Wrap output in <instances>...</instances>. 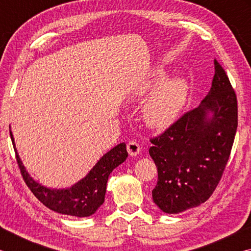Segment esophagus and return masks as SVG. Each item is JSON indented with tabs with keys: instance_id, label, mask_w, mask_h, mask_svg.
<instances>
[{
	"instance_id": "obj_1",
	"label": "esophagus",
	"mask_w": 251,
	"mask_h": 251,
	"mask_svg": "<svg viewBox=\"0 0 251 251\" xmlns=\"http://www.w3.org/2000/svg\"><path fill=\"white\" fill-rule=\"evenodd\" d=\"M127 151L130 156H137L141 152V146L135 141H131L127 144Z\"/></svg>"
}]
</instances>
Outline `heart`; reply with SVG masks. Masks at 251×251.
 Instances as JSON below:
<instances>
[{
  "label": "heart",
  "mask_w": 251,
  "mask_h": 251,
  "mask_svg": "<svg viewBox=\"0 0 251 251\" xmlns=\"http://www.w3.org/2000/svg\"><path fill=\"white\" fill-rule=\"evenodd\" d=\"M164 74H156L151 90L157 87L143 108L146 124L154 129H165L175 123L184 108L188 96V86L180 78H169L163 82Z\"/></svg>",
  "instance_id": "1"
}]
</instances>
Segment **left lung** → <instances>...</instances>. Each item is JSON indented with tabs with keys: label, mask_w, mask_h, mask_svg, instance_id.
<instances>
[{
	"label": "left lung",
	"mask_w": 251,
	"mask_h": 251,
	"mask_svg": "<svg viewBox=\"0 0 251 251\" xmlns=\"http://www.w3.org/2000/svg\"><path fill=\"white\" fill-rule=\"evenodd\" d=\"M210 91L198 107L151 139L158 180L152 201L166 214L205 202L222 179L238 125L237 96L216 61Z\"/></svg>",
	"instance_id": "8db88e82"
}]
</instances>
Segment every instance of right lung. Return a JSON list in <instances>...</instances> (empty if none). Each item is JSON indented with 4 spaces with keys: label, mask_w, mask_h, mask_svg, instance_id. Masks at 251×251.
<instances>
[{
    "label": "right lung",
    "mask_w": 251,
    "mask_h": 251,
    "mask_svg": "<svg viewBox=\"0 0 251 251\" xmlns=\"http://www.w3.org/2000/svg\"><path fill=\"white\" fill-rule=\"evenodd\" d=\"M10 135L21 174H22L25 184L31 189L34 196L50 210L63 215L75 216V217L92 216L103 205L108 176L117 166L124 163L128 156L126 144H118L97 161L95 166L83 179H80L70 188L52 189L39 184L29 176L16 151L14 138L11 130Z\"/></svg>",
    "instance_id": "1"
}]
</instances>
